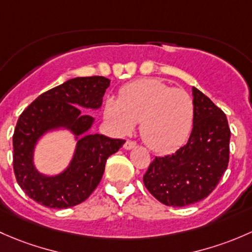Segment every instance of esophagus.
<instances>
[{
    "label": "esophagus",
    "instance_id": "34e87169",
    "mask_svg": "<svg viewBox=\"0 0 252 252\" xmlns=\"http://www.w3.org/2000/svg\"><path fill=\"white\" fill-rule=\"evenodd\" d=\"M136 142H133V141H126L125 142V144H124V148H125V149H133L134 147H136Z\"/></svg>",
    "mask_w": 252,
    "mask_h": 252
}]
</instances>
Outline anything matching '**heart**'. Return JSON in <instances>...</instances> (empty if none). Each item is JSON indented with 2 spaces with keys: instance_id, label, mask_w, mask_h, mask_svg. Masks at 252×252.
Wrapping results in <instances>:
<instances>
[{
  "instance_id": "heart-1",
  "label": "heart",
  "mask_w": 252,
  "mask_h": 252,
  "mask_svg": "<svg viewBox=\"0 0 252 252\" xmlns=\"http://www.w3.org/2000/svg\"><path fill=\"white\" fill-rule=\"evenodd\" d=\"M104 113L120 134L131 133L141 121L144 143L157 153H168L188 138L194 123V102L182 88L148 77L124 86L119 99H107Z\"/></svg>"
}]
</instances>
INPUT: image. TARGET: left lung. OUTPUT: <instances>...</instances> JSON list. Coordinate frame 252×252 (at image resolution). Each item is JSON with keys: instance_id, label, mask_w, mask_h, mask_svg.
Here are the masks:
<instances>
[{"instance_id": "1", "label": "left lung", "mask_w": 252, "mask_h": 252, "mask_svg": "<svg viewBox=\"0 0 252 252\" xmlns=\"http://www.w3.org/2000/svg\"><path fill=\"white\" fill-rule=\"evenodd\" d=\"M194 123L186 145L155 158L143 176L145 188L167 206H187L206 198L229 162L227 116L207 95L193 87Z\"/></svg>"}]
</instances>
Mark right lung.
I'll list each match as a JSON object with an SVG mask.
<instances>
[{
    "label": "right lung",
    "instance_id": "right-lung-1",
    "mask_svg": "<svg viewBox=\"0 0 252 252\" xmlns=\"http://www.w3.org/2000/svg\"><path fill=\"white\" fill-rule=\"evenodd\" d=\"M109 85L110 80L104 76L75 77L38 95L20 114L13 134V170L20 188L36 203L51 209L81 204L99 184L108 158L125 143L87 133L93 118L81 108H99ZM59 126L82 138L69 167L47 178L33 167V148L43 133Z\"/></svg>",
    "mask_w": 252,
    "mask_h": 252
}]
</instances>
